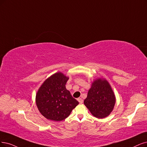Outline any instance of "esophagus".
Returning a JSON list of instances; mask_svg holds the SVG:
<instances>
[{
  "mask_svg": "<svg viewBox=\"0 0 147 147\" xmlns=\"http://www.w3.org/2000/svg\"><path fill=\"white\" fill-rule=\"evenodd\" d=\"M78 102H79V104H82L83 102H84L83 99H81V98H78Z\"/></svg>",
  "mask_w": 147,
  "mask_h": 147,
  "instance_id": "1",
  "label": "esophagus"
}]
</instances>
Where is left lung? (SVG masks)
Returning a JSON list of instances; mask_svg holds the SVG:
<instances>
[{
	"label": "left lung",
	"mask_w": 147,
	"mask_h": 147,
	"mask_svg": "<svg viewBox=\"0 0 147 147\" xmlns=\"http://www.w3.org/2000/svg\"><path fill=\"white\" fill-rule=\"evenodd\" d=\"M84 103L94 117L102 119L109 116L113 111L116 97L108 81L99 78L92 83Z\"/></svg>",
	"instance_id": "8db88e82"
}]
</instances>
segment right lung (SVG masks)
Wrapping results in <instances>:
<instances>
[{"instance_id":"obj_1","label":"right lung","mask_w":147,"mask_h":147,"mask_svg":"<svg viewBox=\"0 0 147 147\" xmlns=\"http://www.w3.org/2000/svg\"><path fill=\"white\" fill-rule=\"evenodd\" d=\"M68 79L63 73H56L46 79L37 92L38 110L49 120H64L79 104L65 87Z\"/></svg>"}]
</instances>
